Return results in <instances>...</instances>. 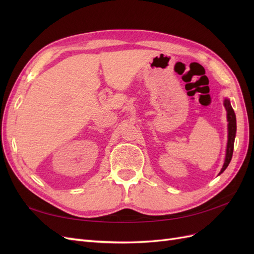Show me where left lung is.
Listing matches in <instances>:
<instances>
[{
    "label": "left lung",
    "instance_id": "left-lung-1",
    "mask_svg": "<svg viewBox=\"0 0 254 254\" xmlns=\"http://www.w3.org/2000/svg\"><path fill=\"white\" fill-rule=\"evenodd\" d=\"M225 107L227 110V118H228V122H229V124H228L229 134H228V145H227L225 164H224V166H222L219 174H221L226 170L230 163V161H231V159H232L233 148H234V139H235V133H236V118H235L234 110L231 107V104H230L229 99H225Z\"/></svg>",
    "mask_w": 254,
    "mask_h": 254
}]
</instances>
